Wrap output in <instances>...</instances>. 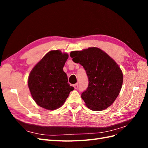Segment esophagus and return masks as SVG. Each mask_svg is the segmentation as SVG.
I'll return each instance as SVG.
<instances>
[{
  "label": "esophagus",
  "mask_w": 148,
  "mask_h": 148,
  "mask_svg": "<svg viewBox=\"0 0 148 148\" xmlns=\"http://www.w3.org/2000/svg\"><path fill=\"white\" fill-rule=\"evenodd\" d=\"M73 87L75 88V89H77L78 87V83H76V84H73Z\"/></svg>",
  "instance_id": "1"
}]
</instances>
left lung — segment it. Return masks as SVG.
<instances>
[{
  "label": "left lung",
  "mask_w": 148,
  "mask_h": 148,
  "mask_svg": "<svg viewBox=\"0 0 148 148\" xmlns=\"http://www.w3.org/2000/svg\"><path fill=\"white\" fill-rule=\"evenodd\" d=\"M70 56L83 66L88 77V88L82 94L86 106L100 111L112 104L123 83L122 71L115 60L97 47L72 51Z\"/></svg>",
  "instance_id": "left-lung-1"
}]
</instances>
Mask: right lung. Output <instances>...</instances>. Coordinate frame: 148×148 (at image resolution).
Here are the masks:
<instances>
[{
  "mask_svg": "<svg viewBox=\"0 0 148 148\" xmlns=\"http://www.w3.org/2000/svg\"><path fill=\"white\" fill-rule=\"evenodd\" d=\"M68 58V53L51 51L31 71L28 88L36 103L42 108L49 110L59 108L74 89L63 70Z\"/></svg>",
  "mask_w": 148,
  "mask_h": 148,
  "instance_id": "add662e5",
  "label": "right lung"
}]
</instances>
